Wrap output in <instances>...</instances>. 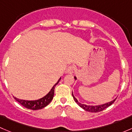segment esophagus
I'll return each mask as SVG.
<instances>
[{
	"label": "esophagus",
	"mask_w": 132,
	"mask_h": 132,
	"mask_svg": "<svg viewBox=\"0 0 132 132\" xmlns=\"http://www.w3.org/2000/svg\"><path fill=\"white\" fill-rule=\"evenodd\" d=\"M73 71H74L73 66H69V67L67 68V70H66V73L71 75L73 73Z\"/></svg>",
	"instance_id": "esophagus-1"
}]
</instances>
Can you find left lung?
<instances>
[{"mask_svg": "<svg viewBox=\"0 0 132 132\" xmlns=\"http://www.w3.org/2000/svg\"><path fill=\"white\" fill-rule=\"evenodd\" d=\"M74 78L75 80L77 79V77H76L75 76L74 77ZM72 96H73V97L75 102L76 103H77V104L80 106V107L81 108H82V109H83L84 110H86V111L90 112H98L102 111V110H103L104 109H107V107H109L110 105H111L114 102H115V100H116V98H116L115 99H114L113 100L110 101V102H107V103H103V104L97 105H88L83 104V103H80V102L78 101V100H77V98L74 96L73 91H72Z\"/></svg>", "mask_w": 132, "mask_h": 132, "instance_id": "obj_1", "label": "left lung"}]
</instances>
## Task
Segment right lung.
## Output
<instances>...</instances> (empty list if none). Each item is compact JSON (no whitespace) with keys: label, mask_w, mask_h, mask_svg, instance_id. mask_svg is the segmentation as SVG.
<instances>
[{"label":"right lung","mask_w":132,"mask_h":132,"mask_svg":"<svg viewBox=\"0 0 132 132\" xmlns=\"http://www.w3.org/2000/svg\"><path fill=\"white\" fill-rule=\"evenodd\" d=\"M61 79V77H60L59 79L57 82V83L53 86L52 88L51 89V90L48 92V93L46 95H45V96L40 98V99L36 100H25L18 99V98H16V97L14 96V98L17 101V102H19L22 105H23V107L27 108V109H31V110H39V109H43V108L47 106L51 102V101L52 100L54 96L55 87L59 83V82Z\"/></svg>","instance_id":"add662e5"}]
</instances>
